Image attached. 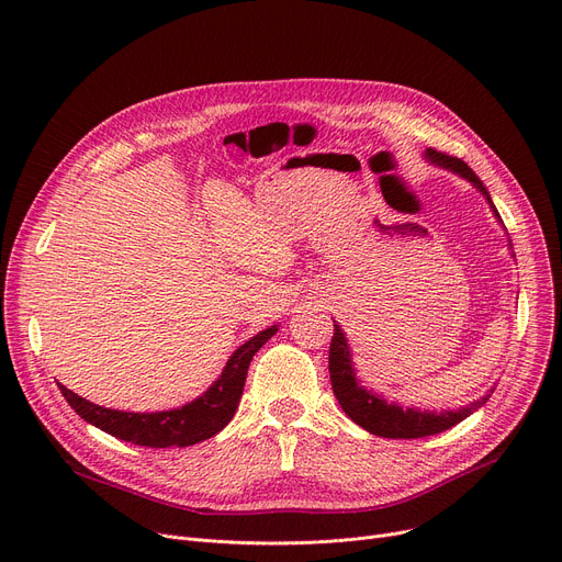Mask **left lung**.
Segmentation results:
<instances>
[{
	"instance_id": "1",
	"label": "left lung",
	"mask_w": 562,
	"mask_h": 562,
	"mask_svg": "<svg viewBox=\"0 0 562 562\" xmlns=\"http://www.w3.org/2000/svg\"><path fill=\"white\" fill-rule=\"evenodd\" d=\"M424 159L439 168L451 170V172L464 177L467 182L474 184L485 195V200L490 202V210L494 212L496 221L501 223V216L496 212V206H494L487 189L479 180V175L471 170L462 159L449 157L445 153H437V150H432V147H428ZM328 369H330L333 392H335L341 409L350 417V422H356L358 426H362L364 430H369L373 435L390 437V439H417V437H428V435H437L441 430H449L456 424L464 422L469 415H474V412L479 407H483L494 392V387H492L481 398L471 401L464 407L441 409V412L403 407L394 401L382 398L380 394L367 390L360 382V378L356 373V364H352V352H350L348 339L337 321H335V335H333V344H330Z\"/></svg>"
}]
</instances>
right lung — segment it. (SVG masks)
Masks as SVG:
<instances>
[{
  "instance_id": "add662e5",
  "label": "right lung",
  "mask_w": 562,
  "mask_h": 562,
  "mask_svg": "<svg viewBox=\"0 0 562 562\" xmlns=\"http://www.w3.org/2000/svg\"><path fill=\"white\" fill-rule=\"evenodd\" d=\"M278 333V326L261 330L259 335L250 337L232 352L223 373L214 385L206 390L195 401L164 412H123V409H109L86 401L64 387L58 382V390L66 396L70 407L77 415L93 424L95 428L132 441L136 447H153V449H168V447H191L198 441H204L221 432L234 417L236 407H239L248 367L255 352Z\"/></svg>"
}]
</instances>
